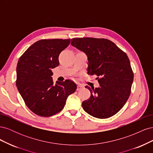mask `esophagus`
Wrapping results in <instances>:
<instances>
[{
  "label": "esophagus",
  "instance_id": "esophagus-1",
  "mask_svg": "<svg viewBox=\"0 0 153 153\" xmlns=\"http://www.w3.org/2000/svg\"><path fill=\"white\" fill-rule=\"evenodd\" d=\"M83 88H84V86L82 85L81 84H78V85H77L76 90H77V91H79V90H81L82 89H83Z\"/></svg>",
  "mask_w": 153,
  "mask_h": 153
}]
</instances>
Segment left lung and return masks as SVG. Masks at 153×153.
<instances>
[{
  "instance_id": "obj_1",
  "label": "left lung",
  "mask_w": 153,
  "mask_h": 153,
  "mask_svg": "<svg viewBox=\"0 0 153 153\" xmlns=\"http://www.w3.org/2000/svg\"><path fill=\"white\" fill-rule=\"evenodd\" d=\"M71 44L87 56V73L96 75L100 87L85 86L89 99L82 102L85 112L94 117L113 116L126 103L131 93L133 73L126 53L104 38H73Z\"/></svg>"
}]
</instances>
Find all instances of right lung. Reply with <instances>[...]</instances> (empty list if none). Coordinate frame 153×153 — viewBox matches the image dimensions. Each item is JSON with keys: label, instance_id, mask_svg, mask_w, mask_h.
<instances>
[{"label": "right lung", "instance_id": "add662e5", "mask_svg": "<svg viewBox=\"0 0 153 153\" xmlns=\"http://www.w3.org/2000/svg\"><path fill=\"white\" fill-rule=\"evenodd\" d=\"M70 39L36 41L20 57L16 67V85L25 105L32 112L50 117L64 108L76 85L71 80L53 81L52 69L59 65V56Z\"/></svg>", "mask_w": 153, "mask_h": 153}]
</instances>
